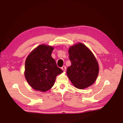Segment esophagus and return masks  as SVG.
Segmentation results:
<instances>
[{"instance_id": "esophagus-1", "label": "esophagus", "mask_w": 123, "mask_h": 123, "mask_svg": "<svg viewBox=\"0 0 123 123\" xmlns=\"http://www.w3.org/2000/svg\"><path fill=\"white\" fill-rule=\"evenodd\" d=\"M61 69H62V70H63V72H65L66 70V67L65 66H63L61 68Z\"/></svg>"}]
</instances>
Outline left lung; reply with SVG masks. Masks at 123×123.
I'll return each mask as SVG.
<instances>
[{
  "instance_id": "1",
  "label": "left lung",
  "mask_w": 123,
  "mask_h": 123,
  "mask_svg": "<svg viewBox=\"0 0 123 123\" xmlns=\"http://www.w3.org/2000/svg\"><path fill=\"white\" fill-rule=\"evenodd\" d=\"M68 53L71 66L68 67L67 74L72 84L79 89L91 86L99 73L98 63L94 56L82 43L70 47Z\"/></svg>"
}]
</instances>
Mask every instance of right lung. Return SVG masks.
I'll return each instance as SVG.
<instances>
[{
    "label": "right lung",
    "instance_id": "1",
    "mask_svg": "<svg viewBox=\"0 0 123 123\" xmlns=\"http://www.w3.org/2000/svg\"><path fill=\"white\" fill-rule=\"evenodd\" d=\"M54 48L40 45L29 54L25 63V77L35 90L45 92L54 84L56 76L63 72L51 57Z\"/></svg>",
    "mask_w": 123,
    "mask_h": 123
}]
</instances>
